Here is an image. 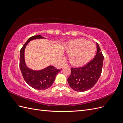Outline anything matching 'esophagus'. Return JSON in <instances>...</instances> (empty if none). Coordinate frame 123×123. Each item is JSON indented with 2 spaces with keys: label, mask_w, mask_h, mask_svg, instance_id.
Masks as SVG:
<instances>
[{
  "label": "esophagus",
  "mask_w": 123,
  "mask_h": 123,
  "mask_svg": "<svg viewBox=\"0 0 123 123\" xmlns=\"http://www.w3.org/2000/svg\"><path fill=\"white\" fill-rule=\"evenodd\" d=\"M69 67V65H68V64H65L64 66H63L62 67H63V68H64V67Z\"/></svg>",
  "instance_id": "1"
}]
</instances>
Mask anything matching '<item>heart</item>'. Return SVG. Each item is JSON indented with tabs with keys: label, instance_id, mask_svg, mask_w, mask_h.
<instances>
[{
	"label": "heart",
	"instance_id": "b5f03b06",
	"mask_svg": "<svg viewBox=\"0 0 123 123\" xmlns=\"http://www.w3.org/2000/svg\"><path fill=\"white\" fill-rule=\"evenodd\" d=\"M66 51L70 54V61L72 64L82 66L94 57L96 47L94 43L80 38L70 42L66 46Z\"/></svg>",
	"mask_w": 123,
	"mask_h": 123
}]
</instances>
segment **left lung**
<instances>
[{
	"mask_svg": "<svg viewBox=\"0 0 123 123\" xmlns=\"http://www.w3.org/2000/svg\"><path fill=\"white\" fill-rule=\"evenodd\" d=\"M97 53L93 60L80 67L71 68L67 80L70 87L76 91L84 92L91 89L101 75L104 56L98 43Z\"/></svg>",
	"mask_w": 123,
	"mask_h": 123,
	"instance_id": "left-lung-1",
	"label": "left lung"
}]
</instances>
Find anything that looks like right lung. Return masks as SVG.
<instances>
[{
	"instance_id": "1",
	"label": "right lung",
	"mask_w": 123,
	"mask_h": 123,
	"mask_svg": "<svg viewBox=\"0 0 123 123\" xmlns=\"http://www.w3.org/2000/svg\"><path fill=\"white\" fill-rule=\"evenodd\" d=\"M40 35L30 37L21 48L20 52L19 68L24 79L30 86L37 90H44L50 88L55 80L56 76L62 69H57L53 66H49L40 71H33L26 66L24 59V51L30 41L38 38H43Z\"/></svg>"
}]
</instances>
